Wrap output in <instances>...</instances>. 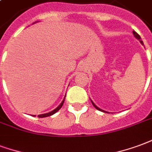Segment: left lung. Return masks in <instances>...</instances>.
<instances>
[{
  "instance_id": "1",
  "label": "left lung",
  "mask_w": 152,
  "mask_h": 152,
  "mask_svg": "<svg viewBox=\"0 0 152 152\" xmlns=\"http://www.w3.org/2000/svg\"><path fill=\"white\" fill-rule=\"evenodd\" d=\"M133 34H134V35L135 38H136V39H138V40L140 41V43H141L142 45H144V44H143V42H142V41L141 40V37H140V35H138V33H137V32L133 31ZM91 102L92 103L93 106H94V107H95V108H96V109H97V110H99V111L103 112V113H108V112H107V111H104V110H103V109H101V108H99V107H97V106H96V105L95 104H94V102H93L92 100H91Z\"/></svg>"
}]
</instances>
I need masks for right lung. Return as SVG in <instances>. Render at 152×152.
Returning <instances> with one entry per match:
<instances>
[{
    "label": "right lung",
    "instance_id": "right-lung-1",
    "mask_svg": "<svg viewBox=\"0 0 152 152\" xmlns=\"http://www.w3.org/2000/svg\"><path fill=\"white\" fill-rule=\"evenodd\" d=\"M65 98H64V99L62 100V102L57 107H56L54 110H53V111H51L49 112V113H44V114H40V115H38V117H40V118H43V117H50V116H52V115H53V114H55L57 111H59L60 110V108H61L62 107V105L63 104H64V101H65ZM35 117V115H34Z\"/></svg>",
    "mask_w": 152,
    "mask_h": 152
}]
</instances>
